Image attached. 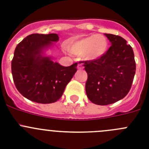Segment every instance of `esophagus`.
<instances>
[{"label": "esophagus", "mask_w": 149, "mask_h": 149, "mask_svg": "<svg viewBox=\"0 0 149 149\" xmlns=\"http://www.w3.org/2000/svg\"><path fill=\"white\" fill-rule=\"evenodd\" d=\"M83 68H84V66H83L81 64H78V65H77V69L81 70V69H83Z\"/></svg>", "instance_id": "obj_1"}]
</instances>
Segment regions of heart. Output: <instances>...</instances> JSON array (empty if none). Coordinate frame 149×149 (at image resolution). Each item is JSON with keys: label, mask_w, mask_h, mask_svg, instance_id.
Segmentation results:
<instances>
[{"label": "heart", "mask_w": 149, "mask_h": 149, "mask_svg": "<svg viewBox=\"0 0 149 149\" xmlns=\"http://www.w3.org/2000/svg\"><path fill=\"white\" fill-rule=\"evenodd\" d=\"M109 42L105 36L93 35L72 41L68 45V50L76 56H82L87 61H95L102 58L108 51Z\"/></svg>", "instance_id": "b5f03b06"}]
</instances>
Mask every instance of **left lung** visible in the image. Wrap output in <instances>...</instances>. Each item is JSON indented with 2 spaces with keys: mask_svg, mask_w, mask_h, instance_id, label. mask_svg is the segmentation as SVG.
I'll use <instances>...</instances> for the list:
<instances>
[{
  "mask_svg": "<svg viewBox=\"0 0 149 149\" xmlns=\"http://www.w3.org/2000/svg\"><path fill=\"white\" fill-rule=\"evenodd\" d=\"M104 35L112 45L106 54L95 61L83 63L88 74L86 95L98 105L113 104L125 97L136 72L134 51L127 41L119 36Z\"/></svg>",
  "mask_w": 149,
  "mask_h": 149,
  "instance_id": "1",
  "label": "left lung"
}]
</instances>
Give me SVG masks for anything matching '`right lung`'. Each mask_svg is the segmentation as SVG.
<instances>
[{
    "label": "right lung",
    "mask_w": 149,
    "mask_h": 149,
    "mask_svg": "<svg viewBox=\"0 0 149 149\" xmlns=\"http://www.w3.org/2000/svg\"><path fill=\"white\" fill-rule=\"evenodd\" d=\"M58 41L56 33H34L16 46L12 74L18 92L28 100L40 104L56 102L77 72V63L63 66L47 54Z\"/></svg>",
    "instance_id": "1"
}]
</instances>
